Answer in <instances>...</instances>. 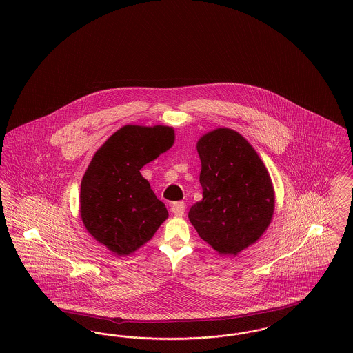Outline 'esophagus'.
Masks as SVG:
<instances>
[{
	"label": "esophagus",
	"mask_w": 353,
	"mask_h": 353,
	"mask_svg": "<svg viewBox=\"0 0 353 353\" xmlns=\"http://www.w3.org/2000/svg\"><path fill=\"white\" fill-rule=\"evenodd\" d=\"M170 212H172L174 216H177V217H181V216H184L185 202L179 201L174 202V203H172V206H170Z\"/></svg>",
	"instance_id": "esophagus-1"
}]
</instances>
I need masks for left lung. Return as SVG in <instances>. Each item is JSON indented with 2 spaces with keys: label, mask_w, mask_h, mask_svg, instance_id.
I'll return each instance as SVG.
<instances>
[{
  "label": "left lung",
  "mask_w": 353,
  "mask_h": 353,
  "mask_svg": "<svg viewBox=\"0 0 353 353\" xmlns=\"http://www.w3.org/2000/svg\"><path fill=\"white\" fill-rule=\"evenodd\" d=\"M202 200L189 221L221 255L254 245L268 230L275 209L269 170L252 144L234 130L216 128L197 141Z\"/></svg>",
  "instance_id": "8db88e82"
}]
</instances>
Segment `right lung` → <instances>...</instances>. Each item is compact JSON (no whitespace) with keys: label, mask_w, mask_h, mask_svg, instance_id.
I'll list each match as a JSON object with an SVG mask.
<instances>
[{"label":"right lung","mask_w":353,"mask_h":353,"mask_svg":"<svg viewBox=\"0 0 353 353\" xmlns=\"http://www.w3.org/2000/svg\"><path fill=\"white\" fill-rule=\"evenodd\" d=\"M174 130L168 125H124L111 134L84 172L79 213L85 230L115 256L145 245L168 219L140 169L168 151Z\"/></svg>","instance_id":"obj_1"}]
</instances>
